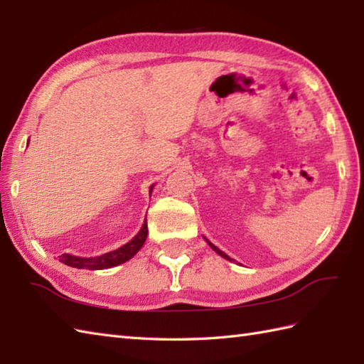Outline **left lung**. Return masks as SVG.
Masks as SVG:
<instances>
[{
    "instance_id": "obj_1",
    "label": "left lung",
    "mask_w": 364,
    "mask_h": 364,
    "mask_svg": "<svg viewBox=\"0 0 364 364\" xmlns=\"http://www.w3.org/2000/svg\"><path fill=\"white\" fill-rule=\"evenodd\" d=\"M206 242H208V244H210V247H211V249H213V250H214L215 253H219L222 258H225V259H230V257H228V255H227V253H223L222 250H219V249H218V247H215L214 244H211L210 241H208V239H206ZM230 261H231V259H230Z\"/></svg>"
}]
</instances>
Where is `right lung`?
<instances>
[{"label":"right lung","instance_id":"right-lung-1","mask_svg":"<svg viewBox=\"0 0 364 364\" xmlns=\"http://www.w3.org/2000/svg\"><path fill=\"white\" fill-rule=\"evenodd\" d=\"M151 191H153V186H150V196H151ZM146 235H149V228H146V222H145L141 231H139V233L131 239L128 244L122 245L117 250L107 252L105 255H100V257H94V258H81V257H75V255L64 253L59 257V261H63L64 264L76 267V269H89V270L109 269L133 258L134 255L142 249Z\"/></svg>","mask_w":364,"mask_h":364}]
</instances>
